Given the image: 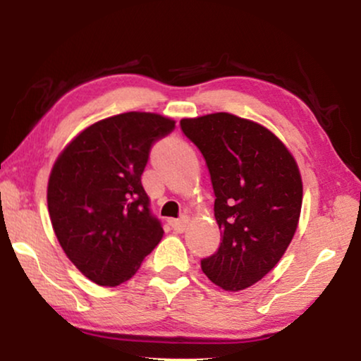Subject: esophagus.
Returning <instances> with one entry per match:
<instances>
[{
    "label": "esophagus",
    "instance_id": "esophagus-1",
    "mask_svg": "<svg viewBox=\"0 0 361 361\" xmlns=\"http://www.w3.org/2000/svg\"><path fill=\"white\" fill-rule=\"evenodd\" d=\"M187 224H189V216H187V215H182L180 219H176V220L171 221L172 228H174L177 233H182V231H185Z\"/></svg>",
    "mask_w": 361,
    "mask_h": 361
}]
</instances>
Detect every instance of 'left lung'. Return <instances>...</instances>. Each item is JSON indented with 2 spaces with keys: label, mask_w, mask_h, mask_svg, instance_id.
<instances>
[{
  "label": "left lung",
  "mask_w": 361,
  "mask_h": 361,
  "mask_svg": "<svg viewBox=\"0 0 361 361\" xmlns=\"http://www.w3.org/2000/svg\"><path fill=\"white\" fill-rule=\"evenodd\" d=\"M180 130L204 156L221 230L202 271L225 290L250 288L278 264L298 228V164L269 130L230 113L185 118Z\"/></svg>",
  "instance_id": "1"
}]
</instances>
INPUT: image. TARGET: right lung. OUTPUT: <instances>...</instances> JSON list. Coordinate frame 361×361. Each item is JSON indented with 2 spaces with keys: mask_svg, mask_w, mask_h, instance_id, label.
Masks as SVG:
<instances>
[{
  "mask_svg": "<svg viewBox=\"0 0 361 361\" xmlns=\"http://www.w3.org/2000/svg\"><path fill=\"white\" fill-rule=\"evenodd\" d=\"M176 123L130 111L83 130L59 156L47 187L52 228L68 259L100 286L125 283L162 238L141 176Z\"/></svg>",
  "mask_w": 361,
  "mask_h": 361,
  "instance_id": "right-lung-1",
  "label": "right lung"
}]
</instances>
